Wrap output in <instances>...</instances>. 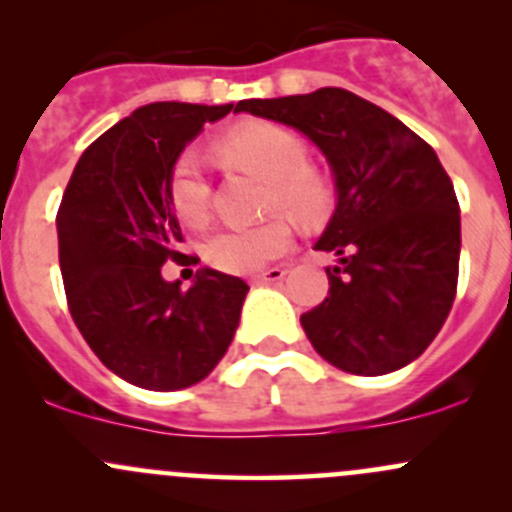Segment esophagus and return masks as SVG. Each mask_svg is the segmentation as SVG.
<instances>
[{
	"mask_svg": "<svg viewBox=\"0 0 512 512\" xmlns=\"http://www.w3.org/2000/svg\"><path fill=\"white\" fill-rule=\"evenodd\" d=\"M285 275H287L285 267H270V270L260 272V275H252L250 282H252V285H267V282L285 280Z\"/></svg>",
	"mask_w": 512,
	"mask_h": 512,
	"instance_id": "34e87169",
	"label": "esophagus"
}]
</instances>
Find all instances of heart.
Wrapping results in <instances>:
<instances>
[{
  "label": "heart",
  "mask_w": 512,
  "mask_h": 512,
  "mask_svg": "<svg viewBox=\"0 0 512 512\" xmlns=\"http://www.w3.org/2000/svg\"><path fill=\"white\" fill-rule=\"evenodd\" d=\"M218 151L235 165L250 168L270 180V208H287L312 215L327 203V180L307 165V143L277 123H245L218 143ZM170 205L190 227L210 220V183L203 163L193 153L175 160L168 180ZM292 242V223L285 213L252 225H227L208 237L205 260L232 275H247L280 257Z\"/></svg>",
  "instance_id": "1"
}]
</instances>
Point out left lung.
I'll return each instance as SVG.
<instances>
[{"mask_svg":"<svg viewBox=\"0 0 512 512\" xmlns=\"http://www.w3.org/2000/svg\"><path fill=\"white\" fill-rule=\"evenodd\" d=\"M235 111L302 131L327 156L337 210L314 250L329 297L302 314L322 359L359 376L411 364L433 342L456 299L461 210L436 151L409 126L352 91L250 98Z\"/></svg>","mask_w":512,"mask_h":512,"instance_id":"left-lung-1","label":"left lung"}]
</instances>
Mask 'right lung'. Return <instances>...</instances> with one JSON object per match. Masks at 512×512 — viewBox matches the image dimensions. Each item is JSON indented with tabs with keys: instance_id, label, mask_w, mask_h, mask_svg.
Here are the masks:
<instances>
[{
	"instance_id": "add662e5",
	"label": "right lung",
	"mask_w": 512,
	"mask_h": 512,
	"mask_svg": "<svg viewBox=\"0 0 512 512\" xmlns=\"http://www.w3.org/2000/svg\"><path fill=\"white\" fill-rule=\"evenodd\" d=\"M232 111L148 103L84 151L56 213L66 302L86 344L128 384L178 391L203 381L235 337L247 287L200 270L190 289L165 282L183 232L170 205L175 160L208 121Z\"/></svg>"
}]
</instances>
